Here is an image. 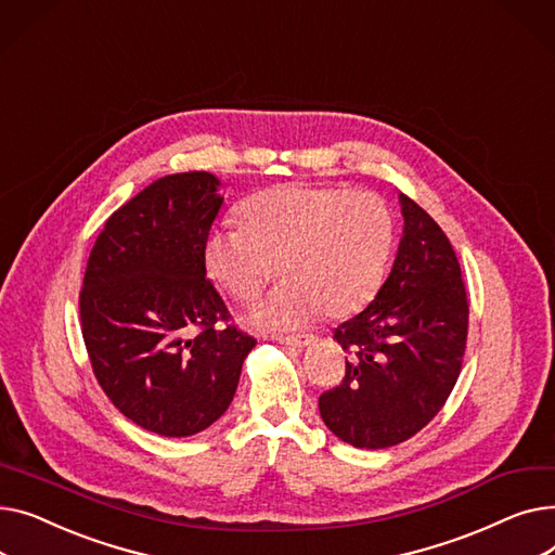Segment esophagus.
<instances>
[{
    "label": "esophagus",
    "mask_w": 555,
    "mask_h": 555,
    "mask_svg": "<svg viewBox=\"0 0 555 555\" xmlns=\"http://www.w3.org/2000/svg\"><path fill=\"white\" fill-rule=\"evenodd\" d=\"M276 341L285 344V346H293V348H301L308 341H312V337H308V335H289V337H276Z\"/></svg>",
    "instance_id": "esophagus-1"
}]
</instances>
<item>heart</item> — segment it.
<instances>
[{
    "mask_svg": "<svg viewBox=\"0 0 555 555\" xmlns=\"http://www.w3.org/2000/svg\"><path fill=\"white\" fill-rule=\"evenodd\" d=\"M393 241L387 204L371 191L283 184L254 195L243 227H218L204 245L209 274L238 304H251L279 274L285 281L254 310L270 333L301 331L326 310L346 317L383 283Z\"/></svg>",
    "mask_w": 555,
    "mask_h": 555,
    "instance_id": "b5f03b06",
    "label": "heart"
}]
</instances>
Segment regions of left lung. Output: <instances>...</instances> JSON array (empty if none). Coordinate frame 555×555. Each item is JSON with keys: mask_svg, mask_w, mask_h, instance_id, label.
I'll use <instances>...</instances> for the list:
<instances>
[{"mask_svg": "<svg viewBox=\"0 0 555 555\" xmlns=\"http://www.w3.org/2000/svg\"><path fill=\"white\" fill-rule=\"evenodd\" d=\"M404 236L375 299L333 333L348 353L341 383L319 414L344 443L398 446L450 398L468 341V295L459 258L434 218L400 193Z\"/></svg>", "mask_w": 555, "mask_h": 555, "instance_id": "left-lung-1", "label": "left lung"}]
</instances>
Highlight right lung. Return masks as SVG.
Masks as SVG:
<instances>
[{
	"label": "right lung",
	"instance_id": "obj_1",
	"mask_svg": "<svg viewBox=\"0 0 555 555\" xmlns=\"http://www.w3.org/2000/svg\"><path fill=\"white\" fill-rule=\"evenodd\" d=\"M218 184L209 172H175L128 199L99 233L78 297L101 389L126 418L170 439L227 412L256 346L204 266Z\"/></svg>",
	"mask_w": 555,
	"mask_h": 555
}]
</instances>
